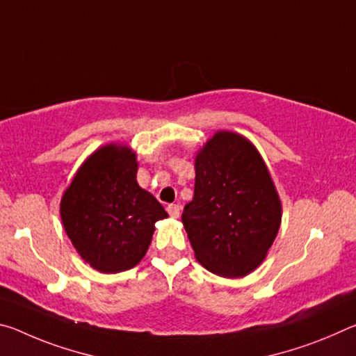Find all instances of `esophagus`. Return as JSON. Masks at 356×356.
Masks as SVG:
<instances>
[{
  "label": "esophagus",
  "instance_id": "obj_1",
  "mask_svg": "<svg viewBox=\"0 0 356 356\" xmlns=\"http://www.w3.org/2000/svg\"><path fill=\"white\" fill-rule=\"evenodd\" d=\"M166 210H168V213L172 216V218H179L180 216V207L177 206V204H170Z\"/></svg>",
  "mask_w": 356,
  "mask_h": 356
}]
</instances>
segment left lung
I'll return each mask as SVG.
<instances>
[{
	"label": "left lung",
	"mask_w": 356,
	"mask_h": 356,
	"mask_svg": "<svg viewBox=\"0 0 356 356\" xmlns=\"http://www.w3.org/2000/svg\"><path fill=\"white\" fill-rule=\"evenodd\" d=\"M195 196L182 222L195 257L225 278L256 270L281 225V201L254 144L234 131H216L195 159Z\"/></svg>",
	"instance_id": "obj_1"
}]
</instances>
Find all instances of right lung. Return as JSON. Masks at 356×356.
Masks as SVG:
<instances>
[{
  "instance_id": "1",
  "label": "right lung",
  "mask_w": 356,
  "mask_h": 356,
  "mask_svg": "<svg viewBox=\"0 0 356 356\" xmlns=\"http://www.w3.org/2000/svg\"><path fill=\"white\" fill-rule=\"evenodd\" d=\"M136 154L106 144L76 171L61 200L67 237L92 268L119 273L146 256L155 222L168 218L161 204L136 182Z\"/></svg>"
}]
</instances>
